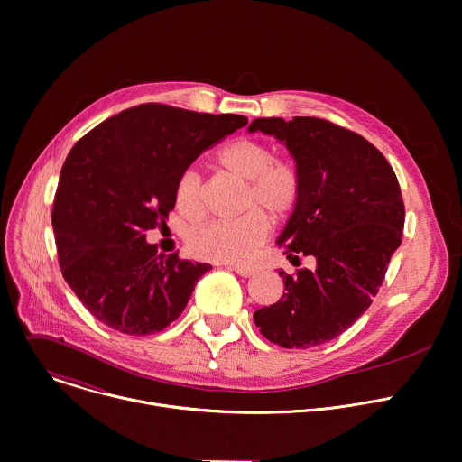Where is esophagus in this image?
<instances>
[{
  "mask_svg": "<svg viewBox=\"0 0 462 462\" xmlns=\"http://www.w3.org/2000/svg\"><path fill=\"white\" fill-rule=\"evenodd\" d=\"M230 268H232L237 275H241V277H250V275L255 273V268H254V266H248V264H232Z\"/></svg>",
  "mask_w": 462,
  "mask_h": 462,
  "instance_id": "esophagus-1",
  "label": "esophagus"
}]
</instances>
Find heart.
I'll return each mask as SVG.
<instances>
[{
  "label": "heart",
  "mask_w": 462,
  "mask_h": 462,
  "mask_svg": "<svg viewBox=\"0 0 462 462\" xmlns=\"http://www.w3.org/2000/svg\"><path fill=\"white\" fill-rule=\"evenodd\" d=\"M217 163L246 181L243 216L219 219L196 228L190 234V248L196 255L214 263H241L264 241L268 219L281 221L290 216L299 199V176L291 163L277 160L270 144L254 137H239L228 143L217 156ZM178 208L189 216L201 214V178L196 171H185L176 183Z\"/></svg>",
  "instance_id": "heart-1"
}]
</instances>
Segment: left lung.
<instances>
[{"instance_id":"obj_1","label":"left lung","mask_w":462,"mask_h":462,"mask_svg":"<svg viewBox=\"0 0 462 462\" xmlns=\"http://www.w3.org/2000/svg\"><path fill=\"white\" fill-rule=\"evenodd\" d=\"M248 132L282 143L299 176V199L275 245L299 264L282 297L254 321L282 348H312L350 328L372 304L401 245L404 203L383 153L363 135L319 117H259Z\"/></svg>"}]
</instances>
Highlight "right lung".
Here are the masks:
<instances>
[{"label": "right lung", "instance_id": "right-lung-1", "mask_svg": "<svg viewBox=\"0 0 462 462\" xmlns=\"http://www.w3.org/2000/svg\"><path fill=\"white\" fill-rule=\"evenodd\" d=\"M246 123L236 114L146 103L105 119L72 146L52 226L61 273L97 321L148 336L181 316L212 266L158 254L144 232L169 219L180 176Z\"/></svg>", "mask_w": 462, "mask_h": 462}]
</instances>
